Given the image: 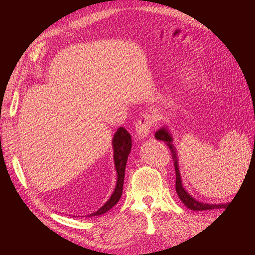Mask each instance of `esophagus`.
Masks as SVG:
<instances>
[{"instance_id":"1","label":"esophagus","mask_w":255,"mask_h":255,"mask_svg":"<svg viewBox=\"0 0 255 255\" xmlns=\"http://www.w3.org/2000/svg\"><path fill=\"white\" fill-rule=\"evenodd\" d=\"M154 118L150 114H144V115L140 116V119L137 120L136 125H135V130H136V136L139 139H144L150 134V131L152 129L154 125Z\"/></svg>"}]
</instances>
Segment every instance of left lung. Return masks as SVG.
<instances>
[{
  "mask_svg": "<svg viewBox=\"0 0 255 255\" xmlns=\"http://www.w3.org/2000/svg\"><path fill=\"white\" fill-rule=\"evenodd\" d=\"M154 137L157 140H162L164 141L168 147L170 148L172 160H174L175 165V171H176V193L180 198V200L184 204V206H187L188 209L193 210V211H205V210H215V209H222V207H225L228 204H207L203 203V201H199L195 198H193L186 189L183 188L182 180H181V174H180V168H178V157H177V151L176 147H175L172 141H174V137H172V134L170 130L168 129V127H162L159 128L154 134Z\"/></svg>",
  "mask_w": 255,
  "mask_h": 255,
  "instance_id": "1",
  "label": "left lung"
}]
</instances>
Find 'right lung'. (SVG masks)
Wrapping results in <instances>:
<instances>
[{
    "mask_svg": "<svg viewBox=\"0 0 255 255\" xmlns=\"http://www.w3.org/2000/svg\"><path fill=\"white\" fill-rule=\"evenodd\" d=\"M131 148V137L130 134L125 129L124 127H120L113 137V150H114V164H115V170L118 174V180H116V186L114 189L113 194L109 198V200L105 203L101 209L96 212L90 213L89 217L93 216H101L103 213L108 212L110 209H113L122 195V189H124V181H125V171L126 164H127L128 156Z\"/></svg>",
    "mask_w": 255,
    "mask_h": 255,
    "instance_id": "right-lung-1",
    "label": "right lung"
}]
</instances>
